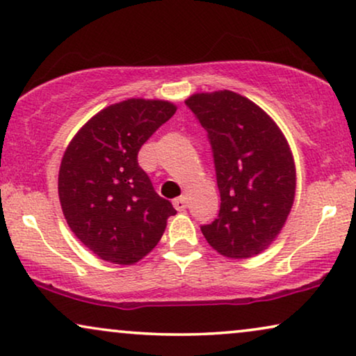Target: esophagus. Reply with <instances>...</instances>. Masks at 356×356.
Segmentation results:
<instances>
[{"label": "esophagus", "mask_w": 356, "mask_h": 356, "mask_svg": "<svg viewBox=\"0 0 356 356\" xmlns=\"http://www.w3.org/2000/svg\"><path fill=\"white\" fill-rule=\"evenodd\" d=\"M172 205H174V208L177 211H186V208H187V198L186 197H179V198H175V200L172 202Z\"/></svg>", "instance_id": "1"}]
</instances>
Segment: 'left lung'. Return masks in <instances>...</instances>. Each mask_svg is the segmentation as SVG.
<instances>
[{
  "label": "left lung",
  "mask_w": 356,
  "mask_h": 356,
  "mask_svg": "<svg viewBox=\"0 0 356 356\" xmlns=\"http://www.w3.org/2000/svg\"><path fill=\"white\" fill-rule=\"evenodd\" d=\"M186 104L207 130L221 197L202 233L225 257H254L277 238L295 200L288 141L257 104L233 91L193 94Z\"/></svg>",
  "instance_id": "8db88e82"
}]
</instances>
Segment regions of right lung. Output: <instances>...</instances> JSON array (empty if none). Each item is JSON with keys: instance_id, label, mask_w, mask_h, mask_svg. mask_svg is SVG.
Here are the masks:
<instances>
[{"instance_id": "obj_1", "label": "right lung", "mask_w": 356, "mask_h": 356, "mask_svg": "<svg viewBox=\"0 0 356 356\" xmlns=\"http://www.w3.org/2000/svg\"><path fill=\"white\" fill-rule=\"evenodd\" d=\"M168 101L127 99L96 113L66 148L58 197L76 238L97 257L131 265L154 249L175 215L140 168L145 141L174 115Z\"/></svg>"}]
</instances>
